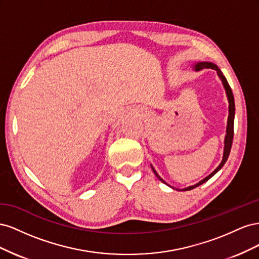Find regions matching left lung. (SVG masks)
<instances>
[{"label":"left lung","instance_id":"obj_1","mask_svg":"<svg viewBox=\"0 0 259 259\" xmlns=\"http://www.w3.org/2000/svg\"><path fill=\"white\" fill-rule=\"evenodd\" d=\"M194 69L198 70V71H199V70H202V69H214V70H216L218 76L221 77V80L223 81L224 88H225V90H226L227 97H228V101H229V116H228V123H227V135H226V138H225V150H224V156H223L222 163L219 164L218 167H217L210 175H208L206 178L201 180V182L198 183L197 185L190 186V187H188V188H185V189H184L185 191L192 190V189H194L195 187H199L200 185L204 184L205 182H207V180H208L209 178L213 177V176L217 173V171L225 165V163H226L227 160H228V156H229V154H230L231 146H232V140H233V134H234V132H233V122H234V110H236V108H234V97H233V94H232V91H231V88H230V85H229L228 81H227L225 75H224L223 72L221 71V69H219L215 64H213V62H205V61L199 62V64H197V65L194 66ZM152 169H153V167H152ZM153 171H154V174L156 175V177H158L162 183L166 184V183L164 182V180L158 175V173H156V171H155L154 169H153ZM166 185H167V184H166Z\"/></svg>","mask_w":259,"mask_h":259}]
</instances>
